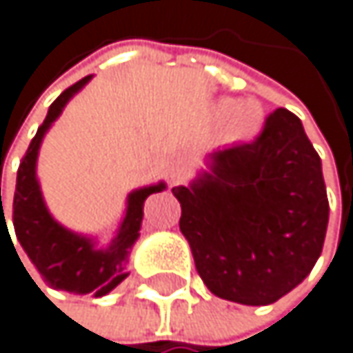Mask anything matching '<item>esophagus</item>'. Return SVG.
Here are the masks:
<instances>
[{
  "mask_svg": "<svg viewBox=\"0 0 353 353\" xmlns=\"http://www.w3.org/2000/svg\"><path fill=\"white\" fill-rule=\"evenodd\" d=\"M167 178H169V184H171V186H180V184H184V180L188 178V171H186V167H182V165L171 167Z\"/></svg>",
  "mask_w": 353,
  "mask_h": 353,
  "instance_id": "34e87169",
  "label": "esophagus"
}]
</instances>
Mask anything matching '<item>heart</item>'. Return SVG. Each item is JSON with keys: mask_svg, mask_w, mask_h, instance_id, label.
Here are the masks:
<instances>
[{"mask_svg": "<svg viewBox=\"0 0 353 353\" xmlns=\"http://www.w3.org/2000/svg\"><path fill=\"white\" fill-rule=\"evenodd\" d=\"M222 112L228 114V131L233 137H250L261 127V108L254 101H226Z\"/></svg>", "mask_w": 353, "mask_h": 353, "instance_id": "heart-1", "label": "heart"}]
</instances>
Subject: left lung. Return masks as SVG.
Returning <instances> with one entry per match:
<instances>
[{
    "label": "left lung",
    "instance_id": "left-lung-1",
    "mask_svg": "<svg viewBox=\"0 0 353 353\" xmlns=\"http://www.w3.org/2000/svg\"><path fill=\"white\" fill-rule=\"evenodd\" d=\"M203 283L220 299L271 305L322 254L328 196L322 161L286 108L248 143L214 152L212 173L173 188Z\"/></svg>",
    "mask_w": 353,
    "mask_h": 353
}]
</instances>
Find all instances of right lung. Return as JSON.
<instances>
[{"mask_svg": "<svg viewBox=\"0 0 353 353\" xmlns=\"http://www.w3.org/2000/svg\"><path fill=\"white\" fill-rule=\"evenodd\" d=\"M88 80L90 76L82 78L80 82L72 84L70 88H65L52 101V105L48 108L46 120L39 125L35 137L31 139L17 171V190H14V203H12V224H14L19 243L27 252L29 261L35 265L44 283H48L50 288L65 290L70 294L90 292L94 296H103L129 275L125 271V263L129 259V250L139 237V226L143 218V201L152 192H161L165 184L148 186L129 194L127 216L123 224H120L116 239L112 241L108 250H94L90 239L70 233V230L52 220V216L48 214L42 201L37 180H35L37 150H39L44 133L54 123V118L61 114L65 103L70 101L72 94L78 92ZM0 210V224H3L6 216H3V205H1V188Z\"/></svg>", "mask_w": 353, "mask_h": 353, "instance_id": "obj_1", "label": "right lung"}]
</instances>
